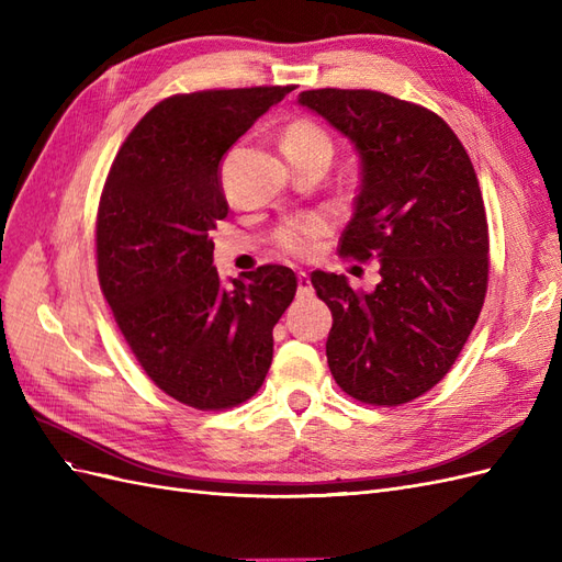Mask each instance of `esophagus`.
I'll return each instance as SVG.
<instances>
[{
  "instance_id": "esophagus-1",
  "label": "esophagus",
  "mask_w": 562,
  "mask_h": 562,
  "mask_svg": "<svg viewBox=\"0 0 562 562\" xmlns=\"http://www.w3.org/2000/svg\"><path fill=\"white\" fill-rule=\"evenodd\" d=\"M297 295H312V279L304 274V271H300L297 274Z\"/></svg>"
}]
</instances>
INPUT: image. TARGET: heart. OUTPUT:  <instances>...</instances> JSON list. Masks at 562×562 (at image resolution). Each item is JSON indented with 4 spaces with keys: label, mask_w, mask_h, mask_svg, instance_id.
<instances>
[{
    "label": "heart",
    "mask_w": 562,
    "mask_h": 562,
    "mask_svg": "<svg viewBox=\"0 0 562 562\" xmlns=\"http://www.w3.org/2000/svg\"><path fill=\"white\" fill-rule=\"evenodd\" d=\"M281 149L288 157V161L323 159L326 164H330L335 145L326 128L318 126L316 122H310V119H297V122L285 126ZM323 232H326V223L318 217L291 220V223H285L277 229L274 244L285 255L304 258V255H310L316 248V241Z\"/></svg>",
    "instance_id": "obj_1"
}]
</instances>
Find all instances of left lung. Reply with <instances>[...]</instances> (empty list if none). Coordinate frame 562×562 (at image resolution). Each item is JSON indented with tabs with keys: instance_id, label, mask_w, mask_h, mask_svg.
<instances>
[{
	"instance_id": "obj_1",
	"label": "left lung",
	"mask_w": 562,
	"mask_h": 562,
	"mask_svg": "<svg viewBox=\"0 0 562 562\" xmlns=\"http://www.w3.org/2000/svg\"><path fill=\"white\" fill-rule=\"evenodd\" d=\"M297 103L356 145L361 184L339 255L380 262L375 291L314 271L333 312L326 342L339 389L401 405L448 375L483 310L487 220L464 145L436 112L366 89L302 91Z\"/></svg>"
}]
</instances>
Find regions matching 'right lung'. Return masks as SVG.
I'll return each mask as SVG.
<instances>
[{"instance_id":"1","label":"right lung","mask_w":562,"mask_h":562,"mask_svg":"<svg viewBox=\"0 0 562 562\" xmlns=\"http://www.w3.org/2000/svg\"><path fill=\"white\" fill-rule=\"evenodd\" d=\"M295 87L178 93L151 108L119 147L95 223L98 281L119 330L164 394L225 411L267 378L274 326L295 271L265 265L225 285L213 267L229 213L220 161Z\"/></svg>"}]
</instances>
